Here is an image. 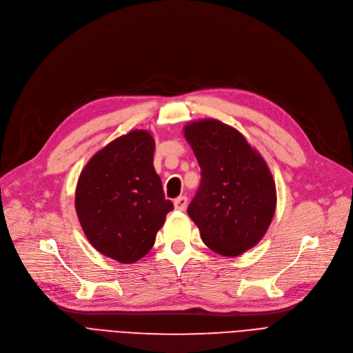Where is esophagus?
<instances>
[{"label": "esophagus", "mask_w": 353, "mask_h": 353, "mask_svg": "<svg viewBox=\"0 0 353 353\" xmlns=\"http://www.w3.org/2000/svg\"><path fill=\"white\" fill-rule=\"evenodd\" d=\"M187 203H188V200H187L185 196L177 197V199L174 200V208L179 210V211H184L185 207H187Z\"/></svg>", "instance_id": "1"}]
</instances>
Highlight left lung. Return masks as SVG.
<instances>
[{
	"instance_id": "8db88e82",
	"label": "left lung",
	"mask_w": 353,
	"mask_h": 353,
	"mask_svg": "<svg viewBox=\"0 0 353 353\" xmlns=\"http://www.w3.org/2000/svg\"><path fill=\"white\" fill-rule=\"evenodd\" d=\"M184 137L201 169L187 214L214 252L238 256L266 234L276 210V185L263 157L235 128L216 119L191 122Z\"/></svg>"
}]
</instances>
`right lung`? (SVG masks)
Here are the masks:
<instances>
[{"label": "right lung", "instance_id": "right-lung-1", "mask_svg": "<svg viewBox=\"0 0 353 353\" xmlns=\"http://www.w3.org/2000/svg\"><path fill=\"white\" fill-rule=\"evenodd\" d=\"M153 152L148 131H131L95 153L77 181L76 211L87 239L121 263L143 258L173 210Z\"/></svg>", "mask_w": 353, "mask_h": 353}]
</instances>
